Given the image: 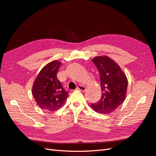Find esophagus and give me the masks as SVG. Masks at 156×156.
I'll return each instance as SVG.
<instances>
[{
	"instance_id": "obj_1",
	"label": "esophagus",
	"mask_w": 156,
	"mask_h": 156,
	"mask_svg": "<svg viewBox=\"0 0 156 156\" xmlns=\"http://www.w3.org/2000/svg\"><path fill=\"white\" fill-rule=\"evenodd\" d=\"M77 90L81 91H84L86 90V87L82 86V85H79L77 87Z\"/></svg>"
}]
</instances>
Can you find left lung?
Masks as SVG:
<instances>
[{"label":"left lung","instance_id":"obj_1","mask_svg":"<svg viewBox=\"0 0 156 156\" xmlns=\"http://www.w3.org/2000/svg\"><path fill=\"white\" fill-rule=\"evenodd\" d=\"M92 62L100 75L102 94L101 99L91 106L98 113H110L125 101L127 78L117 64L107 56L95 57Z\"/></svg>","mask_w":156,"mask_h":156}]
</instances>
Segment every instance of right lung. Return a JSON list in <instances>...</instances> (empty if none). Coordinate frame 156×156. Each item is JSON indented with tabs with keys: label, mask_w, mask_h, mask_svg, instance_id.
<instances>
[{
	"label": "right lung",
	"mask_w": 156,
	"mask_h": 156,
	"mask_svg": "<svg viewBox=\"0 0 156 156\" xmlns=\"http://www.w3.org/2000/svg\"><path fill=\"white\" fill-rule=\"evenodd\" d=\"M61 65L57 61L47 64L34 82L32 94L40 108L55 111L61 108L69 97V92L64 90L57 77Z\"/></svg>",
	"instance_id": "obj_1"
}]
</instances>
